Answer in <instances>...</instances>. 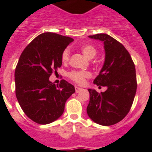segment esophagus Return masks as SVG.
Wrapping results in <instances>:
<instances>
[{
    "instance_id": "1",
    "label": "esophagus",
    "mask_w": 152,
    "mask_h": 152,
    "mask_svg": "<svg viewBox=\"0 0 152 152\" xmlns=\"http://www.w3.org/2000/svg\"><path fill=\"white\" fill-rule=\"evenodd\" d=\"M83 88H79V87H77V86H76V87H75V91H76V93H79V92H80V91H83Z\"/></svg>"
}]
</instances>
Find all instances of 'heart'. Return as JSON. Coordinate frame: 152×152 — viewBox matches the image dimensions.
I'll use <instances>...</instances> for the list:
<instances>
[{
  "mask_svg": "<svg viewBox=\"0 0 152 152\" xmlns=\"http://www.w3.org/2000/svg\"><path fill=\"white\" fill-rule=\"evenodd\" d=\"M80 50L86 58L91 59L96 56L97 51L94 45L90 44H86L80 47ZM70 51L68 49H65L61 53V61L63 63H67L69 61ZM68 76L70 79L77 84H83L85 78L90 76V73L86 71H72L68 74Z\"/></svg>",
  "mask_w": 152,
  "mask_h": 152,
  "instance_id": "heart-1",
  "label": "heart"
}]
</instances>
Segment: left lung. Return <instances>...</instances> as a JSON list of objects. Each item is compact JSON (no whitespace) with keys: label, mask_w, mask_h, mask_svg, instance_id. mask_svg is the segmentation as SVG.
<instances>
[{"label":"left lung","mask_w":152,"mask_h":152,"mask_svg":"<svg viewBox=\"0 0 152 152\" xmlns=\"http://www.w3.org/2000/svg\"><path fill=\"white\" fill-rule=\"evenodd\" d=\"M89 38L102 41L104 45L105 61L94 84L107 89L100 94L88 89L87 113L94 123L111 126L124 119L132 105L137 89L135 64L126 48L110 36L100 33Z\"/></svg>","instance_id":"1"}]
</instances>
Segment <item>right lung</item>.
Segmentation results:
<instances>
[{"label": "right lung", "mask_w": 152, "mask_h": 152, "mask_svg": "<svg viewBox=\"0 0 152 152\" xmlns=\"http://www.w3.org/2000/svg\"><path fill=\"white\" fill-rule=\"evenodd\" d=\"M74 39L54 33L36 36L23 51L15 69L16 96L23 111L35 123L49 124L62 115L75 87L49 80L62 64L61 53Z\"/></svg>", "instance_id": "obj_1"}]
</instances>
